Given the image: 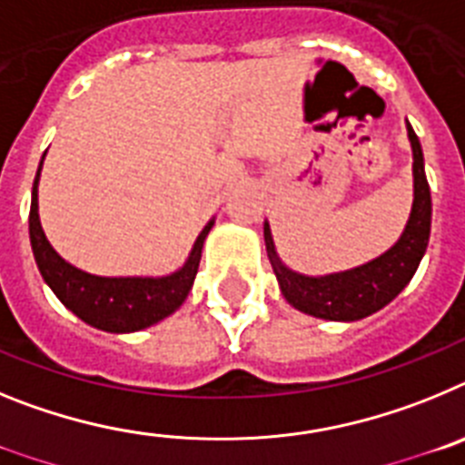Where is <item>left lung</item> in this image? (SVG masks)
<instances>
[{
  "mask_svg": "<svg viewBox=\"0 0 465 465\" xmlns=\"http://www.w3.org/2000/svg\"><path fill=\"white\" fill-rule=\"evenodd\" d=\"M408 137L412 142L414 155L412 213H410L401 240L384 256L375 258L368 265L349 270V272L328 274V277H302L279 262L270 225L265 223V246H268L274 274H277L283 298L289 300L295 310L319 316V319H331V322H356V319H363V316L381 310L386 302H391L417 272L419 261L429 246L430 191L429 182H426L421 143L410 123Z\"/></svg>",
  "mask_w": 465,
  "mask_h": 465,
  "instance_id": "8db88e82",
  "label": "left lung"
}]
</instances>
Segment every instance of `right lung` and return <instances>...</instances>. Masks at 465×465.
I'll return each mask as SVG.
<instances>
[{
    "mask_svg": "<svg viewBox=\"0 0 465 465\" xmlns=\"http://www.w3.org/2000/svg\"><path fill=\"white\" fill-rule=\"evenodd\" d=\"M41 163H44V158H41ZM39 172L41 165L36 170L35 186H32V252H35V261L39 265L44 282L51 286L53 293L60 298V302L67 310H72L81 322L100 328V331L133 332L153 326L160 319H165V316H170L172 312L182 307L193 282H195L204 237L212 230L213 221H209L203 232H200L186 265L179 272L170 274V277H94V274L81 272L74 265H69L48 244L39 223V212H36Z\"/></svg>",
    "mask_w": 465,
    "mask_h": 465,
    "instance_id": "obj_1",
    "label": "right lung"
}]
</instances>
